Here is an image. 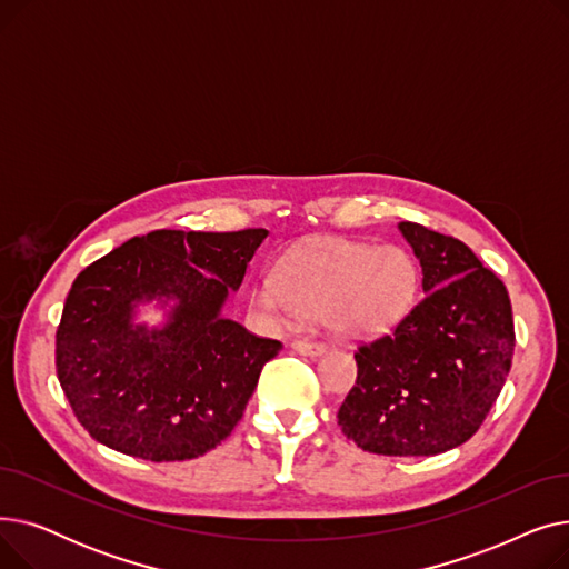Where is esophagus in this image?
Wrapping results in <instances>:
<instances>
[{
    "label": "esophagus",
    "mask_w": 569,
    "mask_h": 569,
    "mask_svg": "<svg viewBox=\"0 0 569 569\" xmlns=\"http://www.w3.org/2000/svg\"><path fill=\"white\" fill-rule=\"evenodd\" d=\"M292 350L307 357H318L325 352V346L318 341H292Z\"/></svg>",
    "instance_id": "34e87169"
}]
</instances>
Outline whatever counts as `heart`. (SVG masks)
<instances>
[{
  "label": "heart",
  "instance_id": "obj_1",
  "mask_svg": "<svg viewBox=\"0 0 569 569\" xmlns=\"http://www.w3.org/2000/svg\"><path fill=\"white\" fill-rule=\"evenodd\" d=\"M420 267L401 247L318 239L292 253L277 277H264L253 305L277 325L318 316L348 341L392 332L415 307Z\"/></svg>",
  "mask_w": 569,
  "mask_h": 569
}]
</instances>
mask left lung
I'll list each match as a JSON object with an SVG mask.
<instances>
[{
    "label": "left lung",
    "instance_id": "8db88e82",
    "mask_svg": "<svg viewBox=\"0 0 569 569\" xmlns=\"http://www.w3.org/2000/svg\"><path fill=\"white\" fill-rule=\"evenodd\" d=\"M422 264L425 300L390 335L360 343L337 417L365 452L431 457L477 433L512 367L505 283L463 242L401 221Z\"/></svg>",
    "mask_w": 569,
    "mask_h": 569
}]
</instances>
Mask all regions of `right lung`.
Here are the masks:
<instances>
[{"label": "right lung", "instance_id": "add662e5", "mask_svg": "<svg viewBox=\"0 0 569 569\" xmlns=\"http://www.w3.org/2000/svg\"><path fill=\"white\" fill-rule=\"evenodd\" d=\"M264 228L154 230L84 267L57 327L59 385L84 431L129 457H202L242 420L281 341L223 318ZM178 300L163 331L130 325L136 301Z\"/></svg>", "mask_w": 569, "mask_h": 569}]
</instances>
